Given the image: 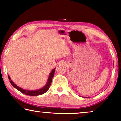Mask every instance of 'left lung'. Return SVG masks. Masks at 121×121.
I'll return each instance as SVG.
<instances>
[{"label": "left lung", "instance_id": "1", "mask_svg": "<svg viewBox=\"0 0 121 121\" xmlns=\"http://www.w3.org/2000/svg\"><path fill=\"white\" fill-rule=\"evenodd\" d=\"M84 98H86V97H84Z\"/></svg>", "mask_w": 121, "mask_h": 121}]
</instances>
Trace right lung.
<instances>
[{"label":"right lung","mask_w":121,"mask_h":121,"mask_svg":"<svg viewBox=\"0 0 121 121\" xmlns=\"http://www.w3.org/2000/svg\"><path fill=\"white\" fill-rule=\"evenodd\" d=\"M54 72H55V68L53 69L52 70V71L51 72L50 76H49L48 77V82H47L46 84L45 85V86L43 88H42V89H40L37 90H24L23 89H22V88L19 87L17 85H16L11 80V78H10L9 75H8V77H9V80L10 81V83H11L12 85L14 87H15V89H16L17 90H19V91L21 92V93L25 94L26 95H30V96H37V95H43V94L45 93L48 91V90L49 89V88H50L51 82H52L53 77L54 76Z\"/></svg>","instance_id":"right-lung-1"}]
</instances>
